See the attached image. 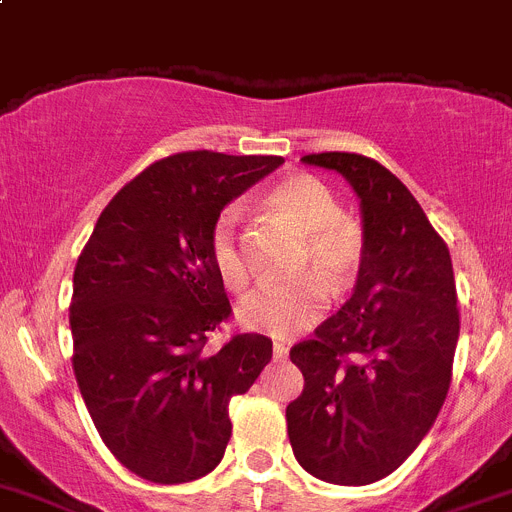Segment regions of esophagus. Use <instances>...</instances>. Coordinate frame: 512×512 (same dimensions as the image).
Wrapping results in <instances>:
<instances>
[{
	"label": "esophagus",
	"mask_w": 512,
	"mask_h": 512,
	"mask_svg": "<svg viewBox=\"0 0 512 512\" xmlns=\"http://www.w3.org/2000/svg\"><path fill=\"white\" fill-rule=\"evenodd\" d=\"M273 357L278 359V362H283V359H288V347H285V344L275 342V344H273Z\"/></svg>",
	"instance_id": "esophagus-1"
}]
</instances>
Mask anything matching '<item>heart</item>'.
Instances as JSON below:
<instances>
[{"mask_svg":"<svg viewBox=\"0 0 512 512\" xmlns=\"http://www.w3.org/2000/svg\"><path fill=\"white\" fill-rule=\"evenodd\" d=\"M265 206L275 219L303 237L298 270L306 275L280 285H265L239 306V321L252 331L275 339H290L324 316L331 290H344L357 275L365 255V237L354 219L342 214L331 188L308 173H296L273 186ZM209 255L214 270L229 290H245L250 283L237 211L224 209L209 234Z\"/></svg>","mask_w":512,"mask_h":512,"instance_id":"obj_1","label":"heart"}]
</instances>
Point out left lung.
I'll return each instance as SVG.
<instances>
[{
  "label": "left lung",
  "instance_id": "1",
  "mask_svg": "<svg viewBox=\"0 0 512 512\" xmlns=\"http://www.w3.org/2000/svg\"><path fill=\"white\" fill-rule=\"evenodd\" d=\"M357 193L365 255L357 285L316 336L290 349L303 393L285 408L298 464L331 485H370L434 426L459 339L449 247L413 193L377 160L303 155Z\"/></svg>",
  "mask_w": 512,
  "mask_h": 512
}]
</instances>
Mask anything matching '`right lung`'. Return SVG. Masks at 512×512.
Returning <instances> with one entry per match:
<instances>
[{
	"instance_id": "1",
	"label": "right lung",
	"mask_w": 512,
	"mask_h": 512,
	"mask_svg": "<svg viewBox=\"0 0 512 512\" xmlns=\"http://www.w3.org/2000/svg\"><path fill=\"white\" fill-rule=\"evenodd\" d=\"M275 155L193 150L158 160L101 211L73 270V372L101 441L137 477L199 480L232 436L229 400L273 357L262 334L204 344L232 306L209 255L216 216Z\"/></svg>"
}]
</instances>
